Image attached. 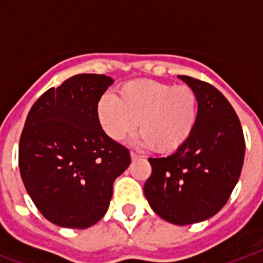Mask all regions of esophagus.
Returning <instances> with one entry per match:
<instances>
[{
    "mask_svg": "<svg viewBox=\"0 0 263 263\" xmlns=\"http://www.w3.org/2000/svg\"><path fill=\"white\" fill-rule=\"evenodd\" d=\"M129 156H131V160H132V161H136V160H139V156H138V154H136V153L131 152V154H129Z\"/></svg>",
    "mask_w": 263,
    "mask_h": 263,
    "instance_id": "34e87169",
    "label": "esophagus"
}]
</instances>
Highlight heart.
I'll return each instance as SVG.
<instances>
[{"label":"heart","instance_id":"b5f03b06","mask_svg":"<svg viewBox=\"0 0 263 263\" xmlns=\"http://www.w3.org/2000/svg\"><path fill=\"white\" fill-rule=\"evenodd\" d=\"M97 119L109 139L120 142L134 134L139 121L140 146L160 154L179 152L191 139L199 120V99L188 86L152 79L120 86L117 97L103 94Z\"/></svg>","mask_w":263,"mask_h":263}]
</instances>
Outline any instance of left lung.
Segmentation results:
<instances>
[{"label": "left lung", "mask_w": 263, "mask_h": 263, "mask_svg": "<svg viewBox=\"0 0 263 263\" xmlns=\"http://www.w3.org/2000/svg\"><path fill=\"white\" fill-rule=\"evenodd\" d=\"M199 99V120L191 139L165 158H148L152 176L144 196L161 218L190 225L213 217L232 194L245 161V136L228 99L216 87L179 76Z\"/></svg>", "instance_id": "1"}]
</instances>
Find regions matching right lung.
Listing matches in <instances>:
<instances>
[{
    "instance_id": "1",
    "label": "right lung",
    "mask_w": 263,
    "mask_h": 263,
    "mask_svg": "<svg viewBox=\"0 0 263 263\" xmlns=\"http://www.w3.org/2000/svg\"><path fill=\"white\" fill-rule=\"evenodd\" d=\"M115 80L82 73L47 90L32 105L18 144V168L45 218L86 229L107 212L113 183L131 164L128 148L109 139L97 103Z\"/></svg>"
}]
</instances>
